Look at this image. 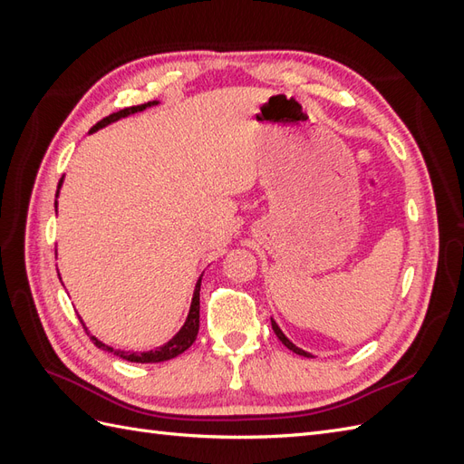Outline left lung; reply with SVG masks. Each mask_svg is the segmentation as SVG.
Instances as JSON below:
<instances>
[{
    "instance_id": "1",
    "label": "left lung",
    "mask_w": 464,
    "mask_h": 464,
    "mask_svg": "<svg viewBox=\"0 0 464 464\" xmlns=\"http://www.w3.org/2000/svg\"><path fill=\"white\" fill-rule=\"evenodd\" d=\"M271 325H273V331H275V334L278 336V341L283 343L286 348H290L292 353H296V354H300V356H304V358H314L310 353H305V350H302V348H298L296 344H294V343L288 339V336H286L283 331H280V327L276 325V321H275V319H271Z\"/></svg>"
}]
</instances>
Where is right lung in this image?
Instances as JSON below:
<instances>
[{
  "mask_svg": "<svg viewBox=\"0 0 464 464\" xmlns=\"http://www.w3.org/2000/svg\"><path fill=\"white\" fill-rule=\"evenodd\" d=\"M154 104H159V101H152V102H147V104H139V106H130V108H123L120 111H114V114H110L108 118L98 121L89 133H94L98 130L106 128V125H110V123H114L118 120H121V118H128L131 114H137V111H143L145 108L154 106ZM62 184H63V178L60 179V184H58V193H60ZM58 193H55V198H58ZM55 208H58V201H55ZM201 278H203V275L199 276L198 285H195L191 305H189V314H188V319L184 323V327H181L166 344L154 348V350H149V353H125V350L111 348V346L104 344L102 341H98L94 334H91L81 317H79V321H81V325L85 327V331L91 336V341L94 343V346H98L101 350H106V353H111L114 356H120V358L128 360V362H137V363H157V362L172 360V358L179 356L181 353H186V350L195 343V339H198V333H199V290H201Z\"/></svg>",
  "mask_w": 464,
  "mask_h": 464,
  "instance_id": "1",
  "label": "right lung"
}]
</instances>
